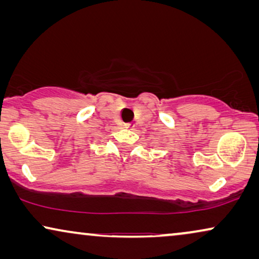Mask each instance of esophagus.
<instances>
[{
    "label": "esophagus",
    "mask_w": 259,
    "mask_h": 259,
    "mask_svg": "<svg viewBox=\"0 0 259 259\" xmlns=\"http://www.w3.org/2000/svg\"><path fill=\"white\" fill-rule=\"evenodd\" d=\"M125 127H126V128H132L133 123H132V122H126V123H125Z\"/></svg>",
    "instance_id": "34e87169"
}]
</instances>
